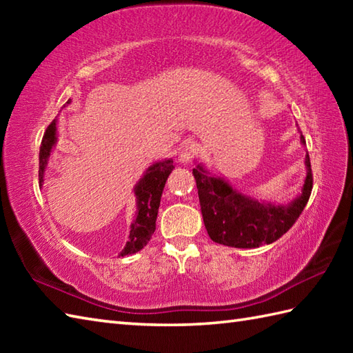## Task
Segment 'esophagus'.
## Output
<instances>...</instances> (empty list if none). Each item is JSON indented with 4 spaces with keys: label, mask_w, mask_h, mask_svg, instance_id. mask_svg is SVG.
Returning a JSON list of instances; mask_svg holds the SVG:
<instances>
[{
    "label": "esophagus",
    "mask_w": 353,
    "mask_h": 353,
    "mask_svg": "<svg viewBox=\"0 0 353 353\" xmlns=\"http://www.w3.org/2000/svg\"><path fill=\"white\" fill-rule=\"evenodd\" d=\"M199 153V147L194 142H188V144L183 145V148L179 153V162L181 163H188L192 161V157Z\"/></svg>",
    "instance_id": "34e87169"
}]
</instances>
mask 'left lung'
I'll return each instance as SVG.
<instances>
[{
    "instance_id": "left-lung-1",
    "label": "left lung",
    "mask_w": 353,
    "mask_h": 353,
    "mask_svg": "<svg viewBox=\"0 0 353 353\" xmlns=\"http://www.w3.org/2000/svg\"><path fill=\"white\" fill-rule=\"evenodd\" d=\"M302 144L305 138L301 137ZM306 177L302 194L288 205H272L258 201L232 186L219 176L197 165L192 170L208 235L214 243L238 249H254L272 244L287 234L308 203L312 191L310 154L305 157Z\"/></svg>"
}]
</instances>
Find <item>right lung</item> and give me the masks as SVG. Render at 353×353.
I'll return each mask as SVG.
<instances>
[{"label":"right lung","mask_w":353,"mask_h":353,"mask_svg":"<svg viewBox=\"0 0 353 353\" xmlns=\"http://www.w3.org/2000/svg\"><path fill=\"white\" fill-rule=\"evenodd\" d=\"M71 100L66 101L70 104ZM57 119H52L51 124L47 127L43 133L39 150V183L43 182V172L47 168L48 157L57 142ZM174 168L171 159H165L161 162H154L153 165L144 171V174L139 179V182L134 186V196H137V214L130 226L129 241L125 243L124 249L119 253V256H127L144 249V245L150 241V238L154 234L157 209L161 205V197L165 182L170 176V172Z\"/></svg>","instance_id":"add662e5"}]
</instances>
